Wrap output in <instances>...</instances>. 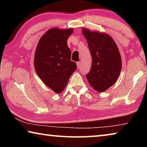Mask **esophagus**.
I'll list each match as a JSON object with an SVG mask.
<instances>
[{
	"mask_svg": "<svg viewBox=\"0 0 147 147\" xmlns=\"http://www.w3.org/2000/svg\"><path fill=\"white\" fill-rule=\"evenodd\" d=\"M81 65V62L80 61H78L77 62V67H78V68H79L80 67Z\"/></svg>",
	"mask_w": 147,
	"mask_h": 147,
	"instance_id": "esophagus-1",
	"label": "esophagus"
}]
</instances>
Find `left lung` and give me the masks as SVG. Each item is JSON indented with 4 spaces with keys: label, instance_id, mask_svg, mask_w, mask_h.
<instances>
[{
    "label": "left lung",
    "instance_id": "1",
    "mask_svg": "<svg viewBox=\"0 0 147 147\" xmlns=\"http://www.w3.org/2000/svg\"><path fill=\"white\" fill-rule=\"evenodd\" d=\"M92 57L90 71L86 74L94 90L103 92L115 83L120 74L122 61L113 39L106 34L82 29Z\"/></svg>",
    "mask_w": 147,
    "mask_h": 147
}]
</instances>
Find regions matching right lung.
I'll use <instances>...</instances> for the list:
<instances>
[{"instance_id":"add662e5","label":"right lung","mask_w":147,"mask_h":147,"mask_svg":"<svg viewBox=\"0 0 147 147\" xmlns=\"http://www.w3.org/2000/svg\"><path fill=\"white\" fill-rule=\"evenodd\" d=\"M73 32L72 28L50 29L39 39L36 47V73L44 84L56 93L63 91L77 69L76 63L71 60V52L67 42Z\"/></svg>"}]
</instances>
